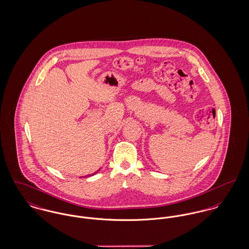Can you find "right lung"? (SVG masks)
<instances>
[{"label": "right lung", "instance_id": "right-lung-1", "mask_svg": "<svg viewBox=\"0 0 249 249\" xmlns=\"http://www.w3.org/2000/svg\"><path fill=\"white\" fill-rule=\"evenodd\" d=\"M97 172H98V171H97ZM95 173H96V172H95ZM95 173H93V174H91V175H94V174H95ZM91 175H89V176H91Z\"/></svg>", "mask_w": 249, "mask_h": 249}]
</instances>
